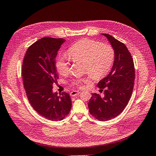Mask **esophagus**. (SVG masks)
Listing matches in <instances>:
<instances>
[{
    "instance_id": "1",
    "label": "esophagus",
    "mask_w": 156,
    "mask_h": 156,
    "mask_svg": "<svg viewBox=\"0 0 156 156\" xmlns=\"http://www.w3.org/2000/svg\"><path fill=\"white\" fill-rule=\"evenodd\" d=\"M79 94H80V91H78V90H73L72 92H71L70 95L71 96H76V95H78Z\"/></svg>"
}]
</instances>
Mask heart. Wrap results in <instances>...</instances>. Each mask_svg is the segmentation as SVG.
Wrapping results in <instances>:
<instances>
[{
    "label": "heart",
    "instance_id": "heart-1",
    "mask_svg": "<svg viewBox=\"0 0 156 156\" xmlns=\"http://www.w3.org/2000/svg\"><path fill=\"white\" fill-rule=\"evenodd\" d=\"M68 55L73 62H83V70L94 79H99L108 73L114 60V50L108 44L90 39L80 40L69 49ZM68 57L60 55L56 60L57 71L62 75L67 74L70 69ZM87 78H77L73 82L74 85L80 86L87 82Z\"/></svg>",
    "mask_w": 156,
    "mask_h": 156
}]
</instances>
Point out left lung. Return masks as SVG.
Masks as SVG:
<instances>
[{
    "mask_svg": "<svg viewBox=\"0 0 156 156\" xmlns=\"http://www.w3.org/2000/svg\"><path fill=\"white\" fill-rule=\"evenodd\" d=\"M102 34L114 50V61L111 72L98 83V88L105 89L104 96L92 93L88 107L92 116L105 122L118 116L127 105L134 89L135 69L126 45L110 34Z\"/></svg>",
    "mask_w": 156,
    "mask_h": 156,
    "instance_id": "1",
    "label": "left lung"
}]
</instances>
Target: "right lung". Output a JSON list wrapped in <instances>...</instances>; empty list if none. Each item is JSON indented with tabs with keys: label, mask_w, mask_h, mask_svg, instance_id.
<instances>
[{
	"label": "right lung",
	"mask_w": 156,
	"mask_h": 156,
	"mask_svg": "<svg viewBox=\"0 0 156 156\" xmlns=\"http://www.w3.org/2000/svg\"><path fill=\"white\" fill-rule=\"evenodd\" d=\"M63 38L44 37L28 48L23 60L22 75L27 99L39 114L51 121H60L69 114L72 103L69 94L58 96L53 85L58 78L56 56Z\"/></svg>",
	"instance_id": "right-lung-1"
}]
</instances>
